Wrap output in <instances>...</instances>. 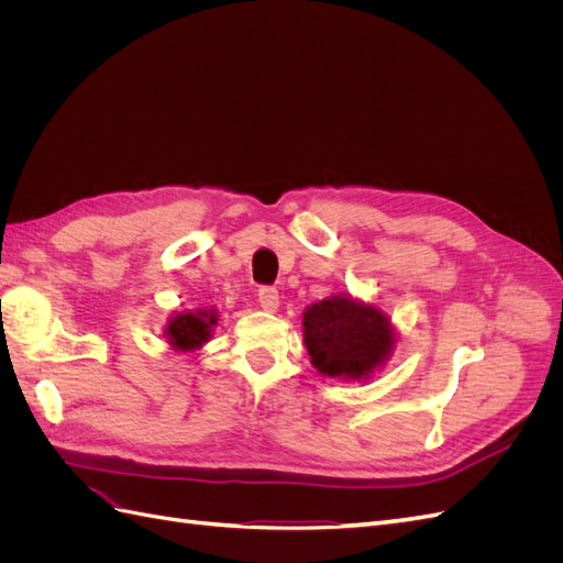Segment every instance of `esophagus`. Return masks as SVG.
Instances as JSON below:
<instances>
[{"label":"esophagus","mask_w":563,"mask_h":563,"mask_svg":"<svg viewBox=\"0 0 563 563\" xmlns=\"http://www.w3.org/2000/svg\"><path fill=\"white\" fill-rule=\"evenodd\" d=\"M258 302L261 308L267 312H277L279 308V291L275 286H261L258 288Z\"/></svg>","instance_id":"esophagus-1"}]
</instances>
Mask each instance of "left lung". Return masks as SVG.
<instances>
[{
	"label": "left lung",
	"mask_w": 563,
	"mask_h": 563,
	"mask_svg": "<svg viewBox=\"0 0 563 563\" xmlns=\"http://www.w3.org/2000/svg\"><path fill=\"white\" fill-rule=\"evenodd\" d=\"M305 347L312 364L327 373L360 380L383 364L391 350L387 317L371 305L350 298H329L314 302L302 317Z\"/></svg>",
	"instance_id": "8db88e82"
}]
</instances>
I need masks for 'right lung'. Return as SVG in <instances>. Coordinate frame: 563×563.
<instances>
[{
	"mask_svg": "<svg viewBox=\"0 0 563 563\" xmlns=\"http://www.w3.org/2000/svg\"><path fill=\"white\" fill-rule=\"evenodd\" d=\"M213 323H216L213 312L178 314L172 323H168V329H166L168 343H172L178 350H195L211 335L209 331H211Z\"/></svg>",
	"mask_w": 563,
	"mask_h": 563,
	"instance_id": "add662e5",
	"label": "right lung"
}]
</instances>
